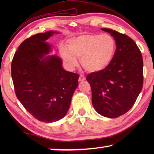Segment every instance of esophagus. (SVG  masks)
<instances>
[{"instance_id":"esophagus-1","label":"esophagus","mask_w":154,"mask_h":154,"mask_svg":"<svg viewBox=\"0 0 154 154\" xmlns=\"http://www.w3.org/2000/svg\"><path fill=\"white\" fill-rule=\"evenodd\" d=\"M84 80H85V77L84 75H80V76L79 77V82H83V81H84Z\"/></svg>"}]
</instances>
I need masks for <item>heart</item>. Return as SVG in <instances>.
<instances>
[{
	"label": "heart",
	"instance_id": "obj_1",
	"mask_svg": "<svg viewBox=\"0 0 154 154\" xmlns=\"http://www.w3.org/2000/svg\"><path fill=\"white\" fill-rule=\"evenodd\" d=\"M67 48L69 51L62 48L60 51L69 69L77 66V58L83 69L94 72L103 71L111 64L116 51V42L107 34H83L68 41Z\"/></svg>",
	"mask_w": 154,
	"mask_h": 154
}]
</instances>
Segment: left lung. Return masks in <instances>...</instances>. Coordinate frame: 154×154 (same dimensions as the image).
I'll list each match as a JSON object with an SVG mask.
<instances>
[{
    "label": "left lung",
    "mask_w": 154,
    "mask_h": 154,
    "mask_svg": "<svg viewBox=\"0 0 154 154\" xmlns=\"http://www.w3.org/2000/svg\"><path fill=\"white\" fill-rule=\"evenodd\" d=\"M116 42L111 64L101 71L87 75L92 90V105L101 116L116 118L134 105L143 84L142 54L134 41L124 34L109 28Z\"/></svg>",
    "instance_id": "8db88e82"
}]
</instances>
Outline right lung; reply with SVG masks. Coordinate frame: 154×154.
<instances>
[{
	"label": "right lung",
	"instance_id": "obj_1",
	"mask_svg": "<svg viewBox=\"0 0 154 154\" xmlns=\"http://www.w3.org/2000/svg\"><path fill=\"white\" fill-rule=\"evenodd\" d=\"M52 31L31 36L20 44L11 62L15 94L28 113L50 123L65 116L78 86L79 75L64 70L62 60L49 54L45 43Z\"/></svg>",
	"mask_w": 154,
	"mask_h": 154
}]
</instances>
